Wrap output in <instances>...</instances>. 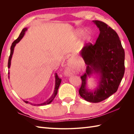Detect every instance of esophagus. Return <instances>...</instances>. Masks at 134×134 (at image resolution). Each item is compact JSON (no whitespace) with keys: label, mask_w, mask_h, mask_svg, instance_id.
Returning <instances> with one entry per match:
<instances>
[{"label":"esophagus","mask_w":134,"mask_h":134,"mask_svg":"<svg viewBox=\"0 0 134 134\" xmlns=\"http://www.w3.org/2000/svg\"><path fill=\"white\" fill-rule=\"evenodd\" d=\"M65 74L66 75H69L70 74V72H69V71L67 69H66V70L65 71Z\"/></svg>","instance_id":"esophagus-1"}]
</instances>
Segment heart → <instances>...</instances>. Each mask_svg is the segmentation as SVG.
<instances>
[{
  "label": "heart",
  "mask_w": 134,
  "mask_h": 134,
  "mask_svg": "<svg viewBox=\"0 0 134 134\" xmlns=\"http://www.w3.org/2000/svg\"><path fill=\"white\" fill-rule=\"evenodd\" d=\"M84 33V30L80 29L77 30L76 32V34L78 36H81ZM92 38V34L90 32H87V33L84 35V39L87 40V41H90V40Z\"/></svg>",
  "instance_id": "heart-1"
}]
</instances>
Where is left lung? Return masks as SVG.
I'll return each instance as SVG.
<instances>
[{"mask_svg": "<svg viewBox=\"0 0 134 134\" xmlns=\"http://www.w3.org/2000/svg\"><path fill=\"white\" fill-rule=\"evenodd\" d=\"M100 33L95 44L87 43L80 55L87 65L81 76L79 93L85 100L98 103L107 99L118 90L125 72V51L118 35L106 23L93 21ZM93 73L100 75L99 84L92 92L86 89V79Z\"/></svg>", "mask_w": 134, "mask_h": 134, "instance_id": "obj_1", "label": "left lung"}]
</instances>
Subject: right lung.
<instances>
[{
	"label": "right lung",
	"instance_id": "right-lung-1",
	"mask_svg": "<svg viewBox=\"0 0 134 134\" xmlns=\"http://www.w3.org/2000/svg\"><path fill=\"white\" fill-rule=\"evenodd\" d=\"M27 30V28H23V29L22 30L21 33L20 34L19 37H18L17 39H16L15 41L12 43V46L10 47V56H9V59H8V68H10V62H11V59H12V55H13V51H14V48L15 46V44H17V43H18L20 41H21V40L22 38V37H23L24 35H25V32ZM9 74V71L8 72V75ZM8 78H9V75L8 76ZM61 82H62V79H61L60 78H59L57 74H55V90H54V92L53 93V94H52V95L51 96V97H50V98L48 99V100H47L46 102H44L42 103H41V104H32L31 103V104L32 105H34V106H36V105H37V106H43V105H46V104H50L52 100H54V99L55 98V97L56 96V94H57L58 93V89H59V87L60 86V84L61 83ZM24 102H26V103H28V101H25L24 100Z\"/></svg>",
	"mask_w": 134,
	"mask_h": 134
}]
</instances>
